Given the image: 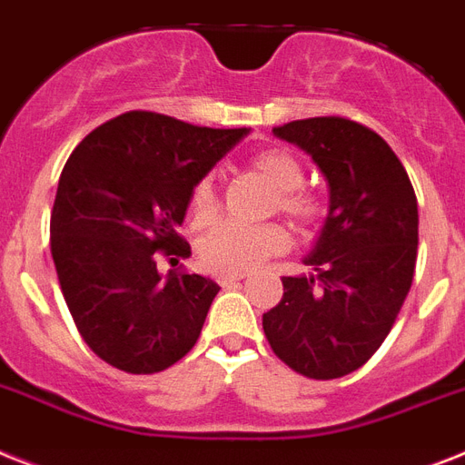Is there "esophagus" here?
Returning <instances> with one entry per match:
<instances>
[{"label":"esophagus","instance_id":"1","mask_svg":"<svg viewBox=\"0 0 465 465\" xmlns=\"http://www.w3.org/2000/svg\"><path fill=\"white\" fill-rule=\"evenodd\" d=\"M247 275L244 273H221L218 275V285L221 287H230V285H235V282H240V280H244Z\"/></svg>","mask_w":465,"mask_h":465}]
</instances>
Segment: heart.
I'll list each match as a JSON object with an SVG mask.
<instances>
[{"instance_id": "heart-1", "label": "heart", "mask_w": 465, "mask_h": 465, "mask_svg": "<svg viewBox=\"0 0 465 465\" xmlns=\"http://www.w3.org/2000/svg\"><path fill=\"white\" fill-rule=\"evenodd\" d=\"M268 185L278 192V209L299 228H313L323 206L311 192L299 190L304 183V166L287 149H263L249 161ZM190 213L194 228H206L218 216V192L213 175H204L190 194ZM287 232L280 225L221 223L199 242V256L213 273H247L271 256L287 249Z\"/></svg>"}]
</instances>
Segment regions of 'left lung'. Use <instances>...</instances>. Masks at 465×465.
<instances>
[{"label": "left lung", "instance_id": "obj_1", "mask_svg": "<svg viewBox=\"0 0 465 465\" xmlns=\"http://www.w3.org/2000/svg\"><path fill=\"white\" fill-rule=\"evenodd\" d=\"M304 149L328 180L330 206L304 263L282 278L263 332L280 361L313 380L361 368L390 335L411 290L418 202L401 161L378 133L342 116L273 128Z\"/></svg>", "mask_w": 465, "mask_h": 465}]
</instances>
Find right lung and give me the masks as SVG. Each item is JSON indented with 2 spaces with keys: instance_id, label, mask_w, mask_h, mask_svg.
<instances>
[{
  "instance_id": "obj_1",
  "label": "right lung",
  "mask_w": 465,
  "mask_h": 465,
  "mask_svg": "<svg viewBox=\"0 0 465 465\" xmlns=\"http://www.w3.org/2000/svg\"><path fill=\"white\" fill-rule=\"evenodd\" d=\"M247 128L216 130L128 111L92 130L68 156L52 209V259L75 328L109 366L166 371L199 340L221 287L185 271L178 235L190 194Z\"/></svg>"
}]
</instances>
